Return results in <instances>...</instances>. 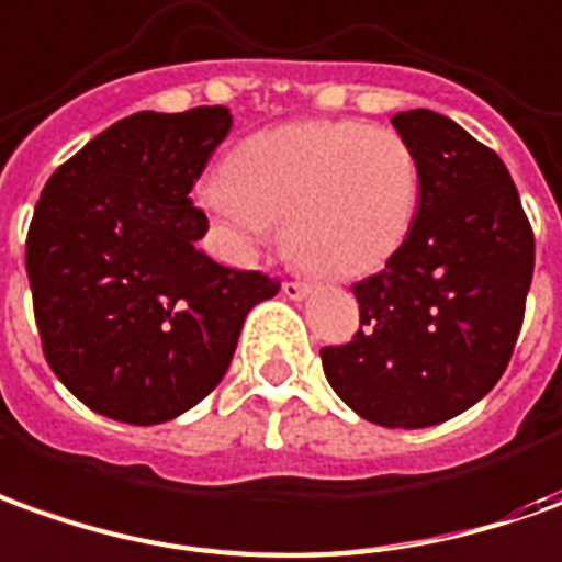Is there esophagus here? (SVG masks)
<instances>
[{
    "label": "esophagus",
    "instance_id": "1",
    "mask_svg": "<svg viewBox=\"0 0 562 562\" xmlns=\"http://www.w3.org/2000/svg\"><path fill=\"white\" fill-rule=\"evenodd\" d=\"M284 296L288 300H305L308 293H312V284H305V281H284Z\"/></svg>",
    "mask_w": 562,
    "mask_h": 562
}]
</instances>
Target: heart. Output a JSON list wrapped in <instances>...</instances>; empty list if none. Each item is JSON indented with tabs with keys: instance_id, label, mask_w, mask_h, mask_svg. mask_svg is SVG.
<instances>
[{
	"instance_id": "obj_1",
	"label": "heart",
	"mask_w": 562,
	"mask_h": 562,
	"mask_svg": "<svg viewBox=\"0 0 562 562\" xmlns=\"http://www.w3.org/2000/svg\"><path fill=\"white\" fill-rule=\"evenodd\" d=\"M419 195L404 134L351 119L266 127L201 183V204L232 247L254 254L284 220V250L321 278L382 269L413 229Z\"/></svg>"
}]
</instances>
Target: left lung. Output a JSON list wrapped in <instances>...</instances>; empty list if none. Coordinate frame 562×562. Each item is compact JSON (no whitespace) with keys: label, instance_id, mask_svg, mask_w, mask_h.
I'll list each match as a JSON object with an SVG mask.
<instances>
[{"label":"left lung","instance_id":"obj_1","mask_svg":"<svg viewBox=\"0 0 562 562\" xmlns=\"http://www.w3.org/2000/svg\"><path fill=\"white\" fill-rule=\"evenodd\" d=\"M419 158L416 223L385 269L355 284L361 327L321 348L324 376L361 419L428 428L493 392L532 284L536 238L505 161L431 110L397 112Z\"/></svg>","mask_w":562,"mask_h":562}]
</instances>
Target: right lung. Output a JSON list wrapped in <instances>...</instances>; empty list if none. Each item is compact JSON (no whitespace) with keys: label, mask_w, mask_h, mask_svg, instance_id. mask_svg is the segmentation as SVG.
I'll return each instance as SVG.
<instances>
[{"label":"right lung","mask_w":562,"mask_h":562,"mask_svg":"<svg viewBox=\"0 0 562 562\" xmlns=\"http://www.w3.org/2000/svg\"><path fill=\"white\" fill-rule=\"evenodd\" d=\"M229 127L226 106L134 112L42 189L26 232L42 351L106 419L158 425L204 401L247 312L281 288L195 247L207 216L189 192Z\"/></svg>","instance_id":"1"}]
</instances>
